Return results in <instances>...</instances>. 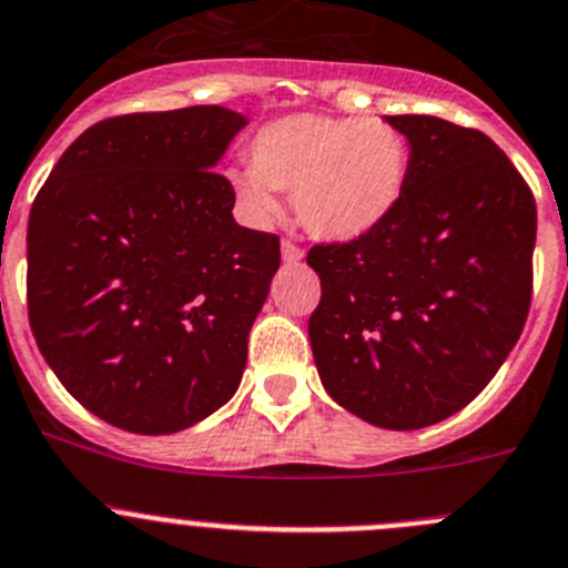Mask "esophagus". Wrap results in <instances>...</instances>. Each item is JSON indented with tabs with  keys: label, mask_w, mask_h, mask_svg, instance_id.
<instances>
[{
	"label": "esophagus",
	"mask_w": 568,
	"mask_h": 568,
	"mask_svg": "<svg viewBox=\"0 0 568 568\" xmlns=\"http://www.w3.org/2000/svg\"><path fill=\"white\" fill-rule=\"evenodd\" d=\"M302 254H305V252H302L300 243H294V241H288V237H285V241H283V260H285V263H300Z\"/></svg>",
	"instance_id": "esophagus-1"
}]
</instances>
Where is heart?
<instances>
[{
	"label": "heart",
	"mask_w": 568,
	"mask_h": 568,
	"mask_svg": "<svg viewBox=\"0 0 568 568\" xmlns=\"http://www.w3.org/2000/svg\"><path fill=\"white\" fill-rule=\"evenodd\" d=\"M252 171L232 184L254 219L277 212L274 190H291L296 219L311 235L353 241L389 219L409 182V142L384 120L288 114L248 142Z\"/></svg>",
	"instance_id": "obj_1"
}]
</instances>
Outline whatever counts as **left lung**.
Segmentation results:
<instances>
[{
	"mask_svg": "<svg viewBox=\"0 0 568 568\" xmlns=\"http://www.w3.org/2000/svg\"><path fill=\"white\" fill-rule=\"evenodd\" d=\"M412 145L389 219L316 243L322 300L308 320L336 404L395 432L468 406L499 373L532 302L535 199L490 136L439 116H386Z\"/></svg>",
	"mask_w": 568,
	"mask_h": 568,
	"instance_id": "obj_1",
	"label": "left lung"
}]
</instances>
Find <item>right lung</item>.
Instances as JSON below:
<instances>
[{"label": "right lung", "mask_w": 568, "mask_h": 568, "mask_svg": "<svg viewBox=\"0 0 568 568\" xmlns=\"http://www.w3.org/2000/svg\"><path fill=\"white\" fill-rule=\"evenodd\" d=\"M246 116L221 105L100 120L63 151L28 221L41 356L100 420L173 434L224 406L246 367L280 237L232 219L212 171Z\"/></svg>", "instance_id": "1"}]
</instances>
